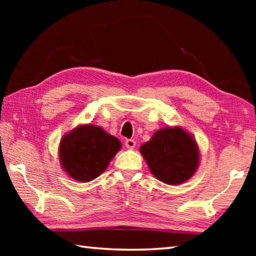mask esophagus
Returning a JSON list of instances; mask_svg holds the SVG:
<instances>
[{
    "mask_svg": "<svg viewBox=\"0 0 256 256\" xmlns=\"http://www.w3.org/2000/svg\"><path fill=\"white\" fill-rule=\"evenodd\" d=\"M125 146H126L128 149L136 148V141L132 140V138H128V140H125Z\"/></svg>",
    "mask_w": 256,
    "mask_h": 256,
    "instance_id": "34e87169",
    "label": "esophagus"
}]
</instances>
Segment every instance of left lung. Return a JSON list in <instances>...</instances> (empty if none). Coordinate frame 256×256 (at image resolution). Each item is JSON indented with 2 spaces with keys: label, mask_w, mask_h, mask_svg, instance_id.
Masks as SVG:
<instances>
[{
  "label": "left lung",
  "mask_w": 256,
  "mask_h": 256,
  "mask_svg": "<svg viewBox=\"0 0 256 256\" xmlns=\"http://www.w3.org/2000/svg\"><path fill=\"white\" fill-rule=\"evenodd\" d=\"M140 152L151 174L168 185L185 183L200 166L198 142L180 125L157 130L140 146Z\"/></svg>",
  "instance_id": "left-lung-1"
}]
</instances>
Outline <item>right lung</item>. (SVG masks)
Returning a JSON list of instances; mask_svg holds the SVG:
<instances>
[{"mask_svg":"<svg viewBox=\"0 0 256 256\" xmlns=\"http://www.w3.org/2000/svg\"><path fill=\"white\" fill-rule=\"evenodd\" d=\"M122 144L102 126L80 124L62 136L58 159L70 178L86 183L106 170Z\"/></svg>","mask_w":256,"mask_h":256,"instance_id":"add662e5","label":"right lung"}]
</instances>
